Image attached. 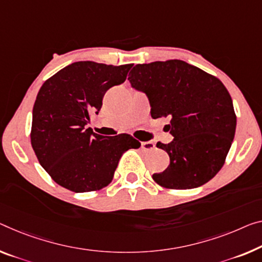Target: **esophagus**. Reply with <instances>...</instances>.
<instances>
[{"label":"esophagus","instance_id":"esophagus-1","mask_svg":"<svg viewBox=\"0 0 262 262\" xmlns=\"http://www.w3.org/2000/svg\"><path fill=\"white\" fill-rule=\"evenodd\" d=\"M142 148L144 151H152L156 148V144L154 142H142Z\"/></svg>","mask_w":262,"mask_h":262}]
</instances>
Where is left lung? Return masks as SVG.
I'll list each match as a JSON object with an SVG mask.
<instances>
[{
    "label": "left lung",
    "instance_id": "8db88e82",
    "mask_svg": "<svg viewBox=\"0 0 262 262\" xmlns=\"http://www.w3.org/2000/svg\"><path fill=\"white\" fill-rule=\"evenodd\" d=\"M131 86L146 95L151 117H170L173 137L157 143L170 157L167 168L152 178L173 190L199 187L223 167L235 135L236 117L220 80L180 59L137 64L128 74Z\"/></svg>",
    "mask_w": 262,
    "mask_h": 262
}]
</instances>
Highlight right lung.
<instances>
[{"mask_svg":"<svg viewBox=\"0 0 262 262\" xmlns=\"http://www.w3.org/2000/svg\"><path fill=\"white\" fill-rule=\"evenodd\" d=\"M132 64L75 62L44 82L33 108L31 146L41 166L61 186L91 192L107 186L120 157L138 148L134 137L94 134L85 128L98 115L110 88L125 82Z\"/></svg>","mask_w":262,"mask_h":262,"instance_id":"right-lung-1","label":"right lung"}]
</instances>
